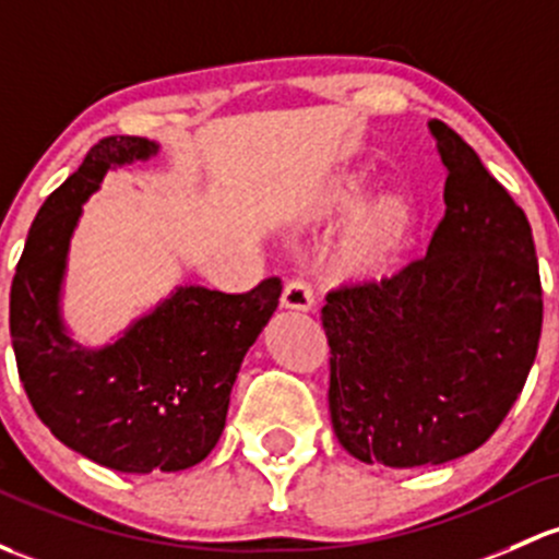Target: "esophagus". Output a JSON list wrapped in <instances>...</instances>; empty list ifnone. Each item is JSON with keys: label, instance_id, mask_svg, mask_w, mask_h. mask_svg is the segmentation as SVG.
Here are the masks:
<instances>
[{"label": "esophagus", "instance_id": "obj_1", "mask_svg": "<svg viewBox=\"0 0 559 559\" xmlns=\"http://www.w3.org/2000/svg\"><path fill=\"white\" fill-rule=\"evenodd\" d=\"M313 302H316V295H313V286H310L308 281L295 278L284 286V295H281V305H284V308L310 310L313 308Z\"/></svg>", "mask_w": 559, "mask_h": 559}]
</instances>
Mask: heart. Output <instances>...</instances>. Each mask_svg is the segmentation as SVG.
<instances>
[{
	"label": "heart",
	"mask_w": 559,
	"mask_h": 559,
	"mask_svg": "<svg viewBox=\"0 0 559 559\" xmlns=\"http://www.w3.org/2000/svg\"><path fill=\"white\" fill-rule=\"evenodd\" d=\"M372 185V168H340L321 190L319 214H340L356 205ZM413 225V203L404 192L385 190L358 209L354 222L340 240V267L348 275H369L399 251Z\"/></svg>",
	"instance_id": "heart-1"
}]
</instances>
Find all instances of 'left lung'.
I'll return each mask as SVG.
<instances>
[{
  "mask_svg": "<svg viewBox=\"0 0 559 559\" xmlns=\"http://www.w3.org/2000/svg\"><path fill=\"white\" fill-rule=\"evenodd\" d=\"M428 131L448 181L426 257L337 286L321 308L334 433L391 468L481 448L522 393L544 319L525 211L452 128Z\"/></svg>",
  "mask_w": 559,
  "mask_h": 559,
  "instance_id": "1",
  "label": "left lung"
}]
</instances>
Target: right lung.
Returning a JSON list of instances; mask_svg holds the SVG:
<instances>
[{"label": "right lung", "mask_w": 559, "mask_h": 559, "mask_svg": "<svg viewBox=\"0 0 559 559\" xmlns=\"http://www.w3.org/2000/svg\"><path fill=\"white\" fill-rule=\"evenodd\" d=\"M157 152L141 136L98 141L39 209L10 289L17 374L34 413L69 450L122 474L185 472L216 448L240 364L281 297L278 278L246 295L181 284L111 343L72 337L61 299L82 205L109 171Z\"/></svg>", "instance_id": "obj_1"}]
</instances>
